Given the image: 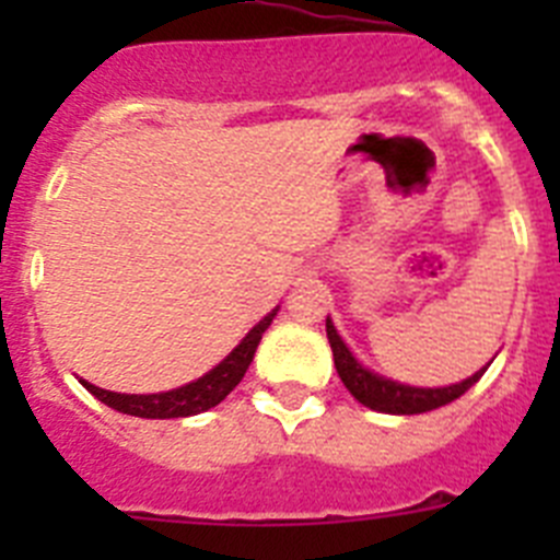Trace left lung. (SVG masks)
<instances>
[{"label":"left lung","instance_id":"obj_1","mask_svg":"<svg viewBox=\"0 0 560 560\" xmlns=\"http://www.w3.org/2000/svg\"><path fill=\"white\" fill-rule=\"evenodd\" d=\"M325 330H328L330 350H334V364L341 384L350 389V395H353L359 404L384 415H420L432 412V409L438 407H446V404L457 400L463 393H468V389L482 378L488 364H491V361H488L482 370H477V373L468 375V378L457 381V384H448V387H412V384H400V381H393L387 378V375H378L375 370L364 368V364L353 355V350L345 345V339L339 336L336 325L330 323V316L325 319Z\"/></svg>","mask_w":560,"mask_h":560}]
</instances>
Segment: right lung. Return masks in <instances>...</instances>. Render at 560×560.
<instances>
[{"mask_svg": "<svg viewBox=\"0 0 560 560\" xmlns=\"http://www.w3.org/2000/svg\"><path fill=\"white\" fill-rule=\"evenodd\" d=\"M280 305L271 308L269 314L237 341L235 350L226 355L224 361H219L210 373H205L201 378L190 381L185 387L167 389V393H151V395H128V393H112V389H101L95 384L81 378L83 387L95 395L97 400H103L106 407L117 409L122 415H133V418H151V420H165V418H190V415L207 412V409L219 407L221 400L232 393V389L241 384V378L249 370L252 359H255V350L264 339L266 328L271 325V319L277 316Z\"/></svg>", "mask_w": 560, "mask_h": 560, "instance_id": "add662e5", "label": "right lung"}]
</instances>
